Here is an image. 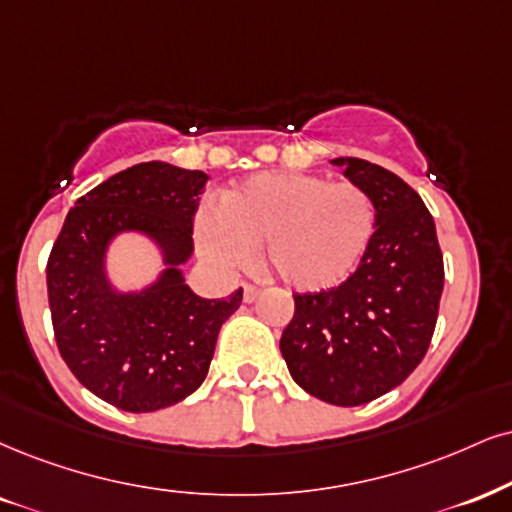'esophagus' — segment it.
<instances>
[{
    "label": "esophagus",
    "instance_id": "esophagus-1",
    "mask_svg": "<svg viewBox=\"0 0 512 512\" xmlns=\"http://www.w3.org/2000/svg\"><path fill=\"white\" fill-rule=\"evenodd\" d=\"M258 296H261V289L254 287V285H244V301H246V304H254Z\"/></svg>",
    "mask_w": 512,
    "mask_h": 512
}]
</instances>
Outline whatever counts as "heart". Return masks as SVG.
Instances as JSON below:
<instances>
[{
	"label": "heart",
	"mask_w": 512,
	"mask_h": 512,
	"mask_svg": "<svg viewBox=\"0 0 512 512\" xmlns=\"http://www.w3.org/2000/svg\"><path fill=\"white\" fill-rule=\"evenodd\" d=\"M377 230V206L361 185L306 173H261L201 208L194 237L220 268H242L263 246V266L299 292L349 277Z\"/></svg>",
	"instance_id": "heart-1"
}]
</instances>
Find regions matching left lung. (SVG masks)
I'll list each match as a JSON object with an SVG mask.
<instances>
[{
  "mask_svg": "<svg viewBox=\"0 0 512 512\" xmlns=\"http://www.w3.org/2000/svg\"><path fill=\"white\" fill-rule=\"evenodd\" d=\"M377 206V230L339 287L294 294L280 339L294 382L332 406H363L418 368L430 349L444 289L437 227L420 194L363 159H332Z\"/></svg>",
  "mask_w": 512,
  "mask_h": 512,
  "instance_id": "8db88e82",
  "label": "left lung"
}]
</instances>
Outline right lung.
I'll list each match as a JSON object with an SVG mask.
<instances>
[{"instance_id": "add662e5", "label": "right lung", "mask_w": 512, "mask_h": 512, "mask_svg": "<svg viewBox=\"0 0 512 512\" xmlns=\"http://www.w3.org/2000/svg\"><path fill=\"white\" fill-rule=\"evenodd\" d=\"M208 175L163 161L111 175L68 211L47 261L56 346L82 387L128 413L187 399L206 380L220 327L242 304L201 299L180 266L192 256V223ZM128 229L160 244L167 270L142 293L123 295L103 270L108 242Z\"/></svg>"}]
</instances>
